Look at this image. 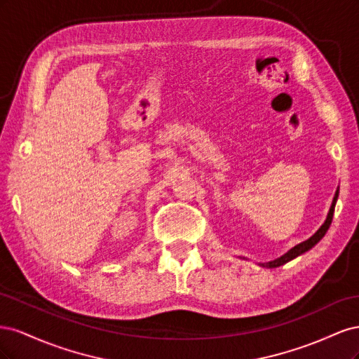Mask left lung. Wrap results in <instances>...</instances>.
Masks as SVG:
<instances>
[{
    "mask_svg": "<svg viewBox=\"0 0 359 359\" xmlns=\"http://www.w3.org/2000/svg\"><path fill=\"white\" fill-rule=\"evenodd\" d=\"M337 198H339V190L335 191V194H334V199H332V203H331V208H330V211H328V215H327V220L323 222V224L319 227V229L314 232V235H311L309 240H306L304 243H299L298 245H295V247H292L287 253H285L283 256H280V257H277V259H274V260H269V262H264V264H259L260 266H264V268H277V266H281V265H285V264H287V262H290L292 259H295V257H298V256H301V255H304L306 252H309L310 248H313L314 245H316L322 238L325 236V233H327V231L330 229V226H331V222H332V215H334V208H335V203H337Z\"/></svg>",
    "mask_w": 359,
    "mask_h": 359,
    "instance_id": "left-lung-1",
    "label": "left lung"
}]
</instances>
